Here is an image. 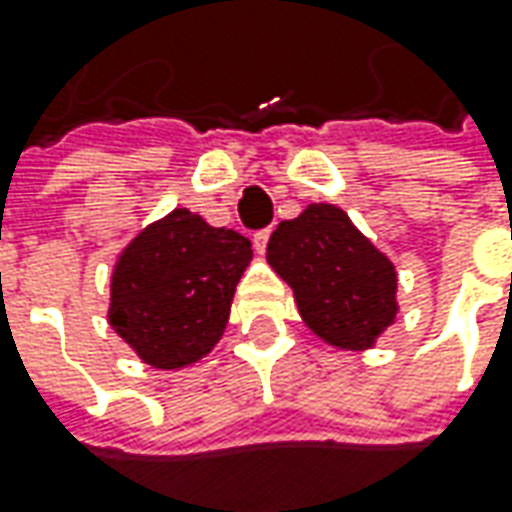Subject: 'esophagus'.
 <instances>
[{"label":"esophagus","mask_w":512,"mask_h":512,"mask_svg":"<svg viewBox=\"0 0 512 512\" xmlns=\"http://www.w3.org/2000/svg\"><path fill=\"white\" fill-rule=\"evenodd\" d=\"M269 235H272V229H260V232H255V249H257V252H266Z\"/></svg>","instance_id":"1"}]
</instances>
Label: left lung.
<instances>
[{
	"label": "left lung",
	"instance_id": "1",
	"mask_svg": "<svg viewBox=\"0 0 512 512\" xmlns=\"http://www.w3.org/2000/svg\"><path fill=\"white\" fill-rule=\"evenodd\" d=\"M266 260L291 286L306 326L328 345L371 348L397 320L394 263L334 203H311L280 223Z\"/></svg>",
	"mask_w": 512,
	"mask_h": 512
}]
</instances>
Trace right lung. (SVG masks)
<instances>
[{"instance_id": "right-lung-1", "label": "right lung", "mask_w": 512, "mask_h": 512, "mask_svg": "<svg viewBox=\"0 0 512 512\" xmlns=\"http://www.w3.org/2000/svg\"><path fill=\"white\" fill-rule=\"evenodd\" d=\"M252 243L172 209L121 252L110 283V326L152 368H184L206 357L229 323Z\"/></svg>"}]
</instances>
